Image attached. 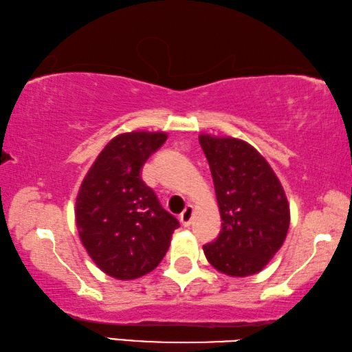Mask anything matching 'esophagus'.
<instances>
[{"mask_svg": "<svg viewBox=\"0 0 352 352\" xmlns=\"http://www.w3.org/2000/svg\"><path fill=\"white\" fill-rule=\"evenodd\" d=\"M192 214H194L192 206L184 208V211L180 214V222H182L183 226H189L190 225V220H192Z\"/></svg>", "mask_w": 352, "mask_h": 352, "instance_id": "esophagus-1", "label": "esophagus"}]
</instances>
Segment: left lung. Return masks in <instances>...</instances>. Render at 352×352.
<instances>
[{"label": "left lung", "instance_id": "obj_1", "mask_svg": "<svg viewBox=\"0 0 352 352\" xmlns=\"http://www.w3.org/2000/svg\"><path fill=\"white\" fill-rule=\"evenodd\" d=\"M210 163L222 230L204 245L214 269L228 276L261 272L287 236L290 210L285 192L267 160L248 142L201 133Z\"/></svg>", "mask_w": 352, "mask_h": 352}]
</instances>
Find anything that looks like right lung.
<instances>
[{
	"mask_svg": "<svg viewBox=\"0 0 352 352\" xmlns=\"http://www.w3.org/2000/svg\"><path fill=\"white\" fill-rule=\"evenodd\" d=\"M166 140L164 132L115 136L80 184L77 230L94 264L109 276L136 279L152 272L180 226L141 178V168Z\"/></svg>",
	"mask_w": 352,
	"mask_h": 352,
	"instance_id": "obj_1",
	"label": "right lung"
}]
</instances>
